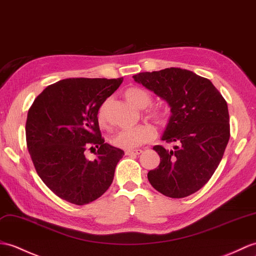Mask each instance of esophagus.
I'll list each match as a JSON object with an SVG mask.
<instances>
[{
    "instance_id": "obj_1",
    "label": "esophagus",
    "mask_w": 256,
    "mask_h": 256,
    "mask_svg": "<svg viewBox=\"0 0 256 256\" xmlns=\"http://www.w3.org/2000/svg\"><path fill=\"white\" fill-rule=\"evenodd\" d=\"M142 150H126V156H130V155H140V154H142Z\"/></svg>"
}]
</instances>
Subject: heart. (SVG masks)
<instances>
[{
    "label": "heart",
    "instance_id": "obj_1",
    "mask_svg": "<svg viewBox=\"0 0 256 256\" xmlns=\"http://www.w3.org/2000/svg\"><path fill=\"white\" fill-rule=\"evenodd\" d=\"M124 96L128 102L134 104L138 108L144 109L150 106L152 102V94L147 90L140 87L128 88ZM145 116L148 118H152L159 126H166L169 122V114L164 108H152L145 112ZM98 123L100 126H108V102H104L98 110ZM156 136V130L150 124L142 123L135 128L118 130L110 138L111 144L122 150H134L142 144L152 140Z\"/></svg>",
    "mask_w": 256,
    "mask_h": 256
}]
</instances>
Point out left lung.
<instances>
[{
    "label": "left lung",
    "mask_w": 256,
    "mask_h": 256,
    "mask_svg": "<svg viewBox=\"0 0 256 256\" xmlns=\"http://www.w3.org/2000/svg\"><path fill=\"white\" fill-rule=\"evenodd\" d=\"M133 78L167 100L172 116L162 140L178 144L170 152L154 146L160 164L148 172V181L172 198L198 192L220 164L229 142L227 101L210 80L188 70L142 72Z\"/></svg>",
    "instance_id": "1"
}]
</instances>
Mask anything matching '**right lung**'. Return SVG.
Listing matches in <instances>:
<instances>
[{
	"mask_svg": "<svg viewBox=\"0 0 256 256\" xmlns=\"http://www.w3.org/2000/svg\"><path fill=\"white\" fill-rule=\"evenodd\" d=\"M120 78H66L48 86L28 110L26 142L40 179L75 205L99 198L111 186L124 152L101 136L98 110ZM96 150L88 160L84 152Z\"/></svg>",
	"mask_w": 256,
	"mask_h": 256,
	"instance_id": "1",
	"label": "right lung"
}]
</instances>
